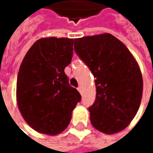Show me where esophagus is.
Listing matches in <instances>:
<instances>
[{
  "instance_id": "esophagus-1",
  "label": "esophagus",
  "mask_w": 153,
  "mask_h": 153,
  "mask_svg": "<svg viewBox=\"0 0 153 153\" xmlns=\"http://www.w3.org/2000/svg\"><path fill=\"white\" fill-rule=\"evenodd\" d=\"M78 91H79V92H80L81 94H82V88L81 86H80V87L78 88Z\"/></svg>"
}]
</instances>
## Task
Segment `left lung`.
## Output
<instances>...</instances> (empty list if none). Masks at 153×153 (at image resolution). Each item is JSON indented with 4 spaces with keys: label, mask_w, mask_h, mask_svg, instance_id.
Returning <instances> with one entry per match:
<instances>
[{
    "label": "left lung",
    "mask_w": 153,
    "mask_h": 153,
    "mask_svg": "<svg viewBox=\"0 0 153 153\" xmlns=\"http://www.w3.org/2000/svg\"><path fill=\"white\" fill-rule=\"evenodd\" d=\"M74 50L96 78L95 102L89 108L91 123L105 134L122 131L135 117L143 97L138 62L110 33L75 39Z\"/></svg>",
    "instance_id": "left-lung-1"
}]
</instances>
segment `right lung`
<instances>
[{
  "mask_svg": "<svg viewBox=\"0 0 153 153\" xmlns=\"http://www.w3.org/2000/svg\"><path fill=\"white\" fill-rule=\"evenodd\" d=\"M73 42L69 38H42L32 44L20 66L18 108L24 121L40 133L53 136L63 131L81 101V94L70 86L64 72L71 62Z\"/></svg>",
  "mask_w": 153,
  "mask_h": 153,
  "instance_id": "obj_1",
  "label": "right lung"
}]
</instances>
